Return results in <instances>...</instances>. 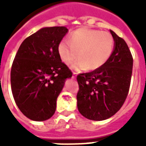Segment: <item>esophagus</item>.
Here are the masks:
<instances>
[{
	"label": "esophagus",
	"instance_id": "esophagus-1",
	"mask_svg": "<svg viewBox=\"0 0 146 146\" xmlns=\"http://www.w3.org/2000/svg\"><path fill=\"white\" fill-rule=\"evenodd\" d=\"M76 74H77V73H76V72H74V71H73V78H75V77H76Z\"/></svg>",
	"mask_w": 146,
	"mask_h": 146
}]
</instances>
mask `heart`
I'll return each instance as SVG.
<instances>
[{"label": "heart", "instance_id": "b5f03b06", "mask_svg": "<svg viewBox=\"0 0 146 146\" xmlns=\"http://www.w3.org/2000/svg\"><path fill=\"white\" fill-rule=\"evenodd\" d=\"M113 36L108 32L80 28L70 33V40H62L58 52L61 59L70 65L78 57L73 67L76 70H95L103 66L114 49Z\"/></svg>", "mask_w": 146, "mask_h": 146}]
</instances>
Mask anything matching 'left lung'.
Listing matches in <instances>:
<instances>
[{
  "label": "left lung",
  "instance_id": "8db88e82",
  "mask_svg": "<svg viewBox=\"0 0 146 146\" xmlns=\"http://www.w3.org/2000/svg\"><path fill=\"white\" fill-rule=\"evenodd\" d=\"M115 48L106 63L76 76L77 108L92 120H103L116 113L124 103L131 85L133 57L125 40L113 31Z\"/></svg>",
  "mask_w": 146,
  "mask_h": 146
}]
</instances>
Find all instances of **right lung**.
<instances>
[{
	"instance_id": "right-lung-1",
	"label": "right lung",
	"mask_w": 146,
	"mask_h": 146,
	"mask_svg": "<svg viewBox=\"0 0 146 146\" xmlns=\"http://www.w3.org/2000/svg\"><path fill=\"white\" fill-rule=\"evenodd\" d=\"M65 27L42 28L21 44L11 70L15 102L24 116L35 121L51 118L56 100L72 71L62 62L58 46Z\"/></svg>"
}]
</instances>
